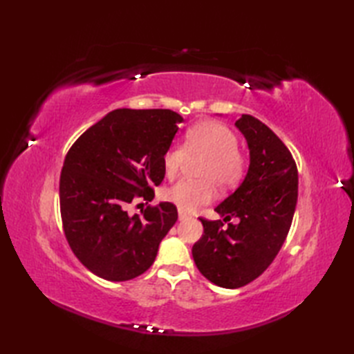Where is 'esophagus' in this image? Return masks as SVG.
Here are the masks:
<instances>
[{
  "mask_svg": "<svg viewBox=\"0 0 354 354\" xmlns=\"http://www.w3.org/2000/svg\"><path fill=\"white\" fill-rule=\"evenodd\" d=\"M178 216H179V221H185V219H189V217H190V214L183 212V209H178Z\"/></svg>",
  "mask_w": 354,
  "mask_h": 354,
  "instance_id": "1",
  "label": "esophagus"
}]
</instances>
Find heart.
<instances>
[{"label": "heart", "instance_id": "heart-1", "mask_svg": "<svg viewBox=\"0 0 354 354\" xmlns=\"http://www.w3.org/2000/svg\"><path fill=\"white\" fill-rule=\"evenodd\" d=\"M239 138L228 126L202 122L185 133L184 147L170 146L162 155V170L169 179L176 178L187 160H199V181H179L164 192V199L183 212H193L214 196V185L221 192L237 187L246 175L248 160L237 149Z\"/></svg>", "mask_w": 354, "mask_h": 354}]
</instances>
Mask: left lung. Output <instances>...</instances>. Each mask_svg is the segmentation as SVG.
I'll use <instances>...</instances> for the list:
<instances>
[{
	"mask_svg": "<svg viewBox=\"0 0 354 354\" xmlns=\"http://www.w3.org/2000/svg\"><path fill=\"white\" fill-rule=\"evenodd\" d=\"M250 149V169L239 189L216 212L222 221H207L204 234L193 245V260L207 280L237 289L260 277L281 250L298 199V170L284 142L252 115L236 122Z\"/></svg>",
	"mask_w": 354,
	"mask_h": 354,
	"instance_id": "1",
	"label": "left lung"
}]
</instances>
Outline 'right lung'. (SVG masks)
I'll return each instance as SVG.
<instances>
[{"instance_id": "right-lung-1", "label": "right lung", "mask_w": 354, "mask_h": 354, "mask_svg": "<svg viewBox=\"0 0 354 354\" xmlns=\"http://www.w3.org/2000/svg\"><path fill=\"white\" fill-rule=\"evenodd\" d=\"M183 122L170 109H115L66 153L59 183L64 232L97 277L126 281L153 265L178 209L171 202L149 205L141 216L126 209L138 198L153 199V185L164 179L162 155Z\"/></svg>"}]
</instances>
